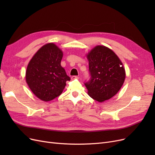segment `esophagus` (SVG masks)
<instances>
[{"label": "esophagus", "mask_w": 155, "mask_h": 155, "mask_svg": "<svg viewBox=\"0 0 155 155\" xmlns=\"http://www.w3.org/2000/svg\"><path fill=\"white\" fill-rule=\"evenodd\" d=\"M71 79H79V77H78V76H72Z\"/></svg>", "instance_id": "esophagus-1"}]
</instances>
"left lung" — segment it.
<instances>
[{
	"mask_svg": "<svg viewBox=\"0 0 155 155\" xmlns=\"http://www.w3.org/2000/svg\"><path fill=\"white\" fill-rule=\"evenodd\" d=\"M87 58L91 76L90 81L85 83L88 94L99 102L110 99L124 83L123 63L113 51L103 45L95 46L87 54Z\"/></svg>",
	"mask_w": 155,
	"mask_h": 155,
	"instance_id": "1",
	"label": "left lung"
}]
</instances>
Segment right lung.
<instances>
[{
  "label": "right lung",
  "instance_id": "1",
  "mask_svg": "<svg viewBox=\"0 0 155 155\" xmlns=\"http://www.w3.org/2000/svg\"><path fill=\"white\" fill-rule=\"evenodd\" d=\"M63 53L54 43L46 44L28 64L26 81L31 92L44 101L59 96L70 78L61 65Z\"/></svg>",
  "mask_w": 155,
  "mask_h": 155
}]
</instances>
